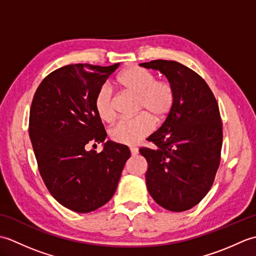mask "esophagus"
I'll return each instance as SVG.
<instances>
[{
    "label": "esophagus",
    "mask_w": 256,
    "mask_h": 256,
    "mask_svg": "<svg viewBox=\"0 0 256 256\" xmlns=\"http://www.w3.org/2000/svg\"><path fill=\"white\" fill-rule=\"evenodd\" d=\"M130 150H131V154H132L133 156L138 154V148H130Z\"/></svg>",
    "instance_id": "obj_1"
}]
</instances>
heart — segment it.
I'll use <instances>...</instances> for the list:
<instances>
[{"instance_id":"b5f03b06","label":"heart","mask_w":256,"mask_h":256,"mask_svg":"<svg viewBox=\"0 0 256 256\" xmlns=\"http://www.w3.org/2000/svg\"><path fill=\"white\" fill-rule=\"evenodd\" d=\"M118 81L124 90L138 96V110L146 111L132 118H123L110 131L116 143L135 145L140 143L155 128L156 120H164L175 104V91L165 80H157L156 76L138 66L125 69ZM96 114L104 122H112L116 118L113 94L108 84L98 90L94 98Z\"/></svg>"}]
</instances>
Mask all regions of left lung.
Here are the masks:
<instances>
[{"label": "left lung", "mask_w": 256, "mask_h": 256, "mask_svg": "<svg viewBox=\"0 0 256 256\" xmlns=\"http://www.w3.org/2000/svg\"><path fill=\"white\" fill-rule=\"evenodd\" d=\"M158 70L175 91V104L165 122L148 138L155 150L142 148L150 194L174 212L192 209L204 199L220 165L222 122L216 98L194 70L172 60L140 64Z\"/></svg>", "instance_id": "1"}]
</instances>
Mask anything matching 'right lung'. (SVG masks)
<instances>
[{"mask_svg": "<svg viewBox=\"0 0 256 256\" xmlns=\"http://www.w3.org/2000/svg\"><path fill=\"white\" fill-rule=\"evenodd\" d=\"M118 64L59 68L42 81L32 102L28 132L40 176L59 204L79 214L113 197L131 156L128 146L111 140L101 153L89 150L106 138L94 98Z\"/></svg>", "mask_w": 256, "mask_h": 256, "instance_id": "add662e5", "label": "right lung"}]
</instances>
